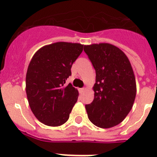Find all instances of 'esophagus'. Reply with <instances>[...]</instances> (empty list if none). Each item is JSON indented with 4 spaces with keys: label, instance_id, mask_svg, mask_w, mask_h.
I'll list each match as a JSON object with an SVG mask.
<instances>
[{
    "label": "esophagus",
    "instance_id": "34e87169",
    "mask_svg": "<svg viewBox=\"0 0 157 157\" xmlns=\"http://www.w3.org/2000/svg\"><path fill=\"white\" fill-rule=\"evenodd\" d=\"M85 90H86V88H81V89H79L80 93H83Z\"/></svg>",
    "mask_w": 157,
    "mask_h": 157
}]
</instances>
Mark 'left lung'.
I'll return each mask as SVG.
<instances>
[{"label":"left lung","instance_id":"obj_1","mask_svg":"<svg viewBox=\"0 0 157 157\" xmlns=\"http://www.w3.org/2000/svg\"><path fill=\"white\" fill-rule=\"evenodd\" d=\"M96 71L92 103L86 105L89 120L101 128L121 123L132 109L136 82L125 53L108 43L84 45Z\"/></svg>","mask_w":157,"mask_h":157}]
</instances>
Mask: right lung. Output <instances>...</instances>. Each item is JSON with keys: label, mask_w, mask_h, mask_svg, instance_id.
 <instances>
[{"label": "right lung", "mask_w": 157, "mask_h": 157, "mask_svg": "<svg viewBox=\"0 0 157 157\" xmlns=\"http://www.w3.org/2000/svg\"><path fill=\"white\" fill-rule=\"evenodd\" d=\"M83 50L78 43L45 45L32 57L26 75V92L32 112L41 123L58 127L66 123L78 92L67 78Z\"/></svg>", "instance_id": "add662e5"}]
</instances>
